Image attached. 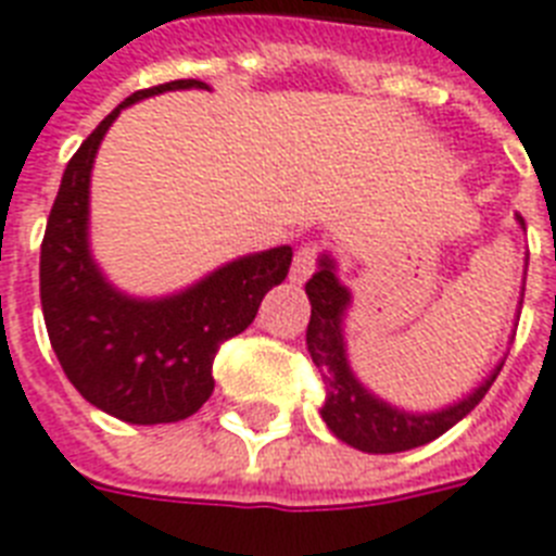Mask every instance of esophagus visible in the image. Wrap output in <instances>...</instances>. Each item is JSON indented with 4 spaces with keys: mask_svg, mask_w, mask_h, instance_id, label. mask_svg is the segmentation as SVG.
<instances>
[{
    "mask_svg": "<svg viewBox=\"0 0 556 556\" xmlns=\"http://www.w3.org/2000/svg\"><path fill=\"white\" fill-rule=\"evenodd\" d=\"M318 243H304L299 247L295 257H292V266H290V281L292 283H304L315 269V261H318Z\"/></svg>",
    "mask_w": 556,
    "mask_h": 556,
    "instance_id": "obj_1",
    "label": "esophagus"
}]
</instances>
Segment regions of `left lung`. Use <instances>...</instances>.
I'll return each instance as SVG.
<instances>
[{
	"mask_svg": "<svg viewBox=\"0 0 556 556\" xmlns=\"http://www.w3.org/2000/svg\"><path fill=\"white\" fill-rule=\"evenodd\" d=\"M519 224H522V217H519ZM306 295L313 304L309 324H306V350L313 355L315 367L321 372L324 390H327L321 419L341 442L358 447L364 454H399V451H410V447L428 445L439 439L485 399L503 370V364H500L473 393L437 413L399 410L393 404L372 396L350 370L344 330H341L344 309L350 306V290L341 287V281L336 278L332 257L324 255L318 261V273L306 281Z\"/></svg>",
	"mask_w": 556,
	"mask_h": 556,
	"instance_id": "obj_1",
	"label": "left lung"
}]
</instances>
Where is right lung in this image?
Wrapping results in <instances>:
<instances>
[{
    "mask_svg": "<svg viewBox=\"0 0 556 556\" xmlns=\"http://www.w3.org/2000/svg\"><path fill=\"white\" fill-rule=\"evenodd\" d=\"M177 88L208 86L175 79L135 91L86 137L65 166L39 252V299L62 370L86 402L128 425H166L201 410L215 390V353L255 321L264 295L292 264L290 247H275L154 301L123 295L105 281L88 250V186L97 149L126 105Z\"/></svg>",
    "mask_w": 556,
    "mask_h": 556,
    "instance_id": "obj_1",
    "label": "right lung"
}]
</instances>
